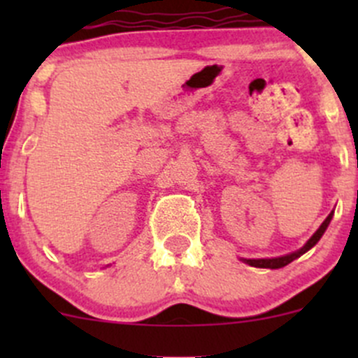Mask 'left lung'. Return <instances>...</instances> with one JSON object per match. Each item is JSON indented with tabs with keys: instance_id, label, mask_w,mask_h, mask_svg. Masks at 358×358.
I'll use <instances>...</instances> for the list:
<instances>
[{
	"instance_id": "8db88e82",
	"label": "left lung",
	"mask_w": 358,
	"mask_h": 358,
	"mask_svg": "<svg viewBox=\"0 0 358 358\" xmlns=\"http://www.w3.org/2000/svg\"><path fill=\"white\" fill-rule=\"evenodd\" d=\"M333 216H334V211H331L329 216H327V218L322 222V225H320L319 229H317V232L313 234V236L310 237L308 241H306L305 246H303L301 249H298V251L289 252V255H284V256H277V258H241V259H243L244 263H248V265L256 266V268H272V270L282 268V266L289 265L291 262H294L296 258H299V256H301V255H305V252L308 251V249H312L317 243H319L320 237L324 236V232H326L327 227H329V223H331V220H333Z\"/></svg>"
}]
</instances>
